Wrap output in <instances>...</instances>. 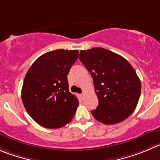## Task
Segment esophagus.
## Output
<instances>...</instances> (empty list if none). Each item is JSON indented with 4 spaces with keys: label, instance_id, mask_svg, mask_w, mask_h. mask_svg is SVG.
<instances>
[{
    "label": "esophagus",
    "instance_id": "34e87169",
    "mask_svg": "<svg viewBox=\"0 0 160 160\" xmlns=\"http://www.w3.org/2000/svg\"><path fill=\"white\" fill-rule=\"evenodd\" d=\"M85 96H86V94L85 93H82V94H79V97L82 99V100H83V99L85 98Z\"/></svg>",
    "mask_w": 160,
    "mask_h": 160
}]
</instances>
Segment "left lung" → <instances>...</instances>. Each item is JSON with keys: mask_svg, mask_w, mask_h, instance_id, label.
Segmentation results:
<instances>
[{"mask_svg": "<svg viewBox=\"0 0 160 160\" xmlns=\"http://www.w3.org/2000/svg\"><path fill=\"white\" fill-rule=\"evenodd\" d=\"M79 60L90 72L99 104L91 111L100 122L113 125L133 112L141 95L136 71L120 55L103 48L81 50Z\"/></svg>", "mask_w": 160, "mask_h": 160, "instance_id": "left-lung-1", "label": "left lung"}]
</instances>
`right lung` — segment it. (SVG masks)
Segmentation results:
<instances>
[{
	"label": "right lung",
	"instance_id": "add662e5",
	"mask_svg": "<svg viewBox=\"0 0 160 160\" xmlns=\"http://www.w3.org/2000/svg\"><path fill=\"white\" fill-rule=\"evenodd\" d=\"M78 58V50H54L38 57L27 72L21 97L42 127L58 129L72 120L78 100L69 92L68 74Z\"/></svg>",
	"mask_w": 160,
	"mask_h": 160
}]
</instances>
